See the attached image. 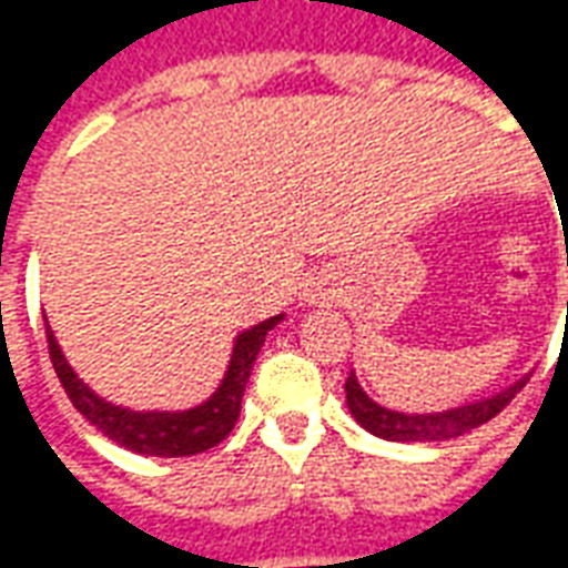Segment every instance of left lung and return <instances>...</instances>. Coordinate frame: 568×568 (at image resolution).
I'll use <instances>...</instances> for the list:
<instances>
[{
  "label": "left lung",
  "instance_id": "left-lung-1",
  "mask_svg": "<svg viewBox=\"0 0 568 568\" xmlns=\"http://www.w3.org/2000/svg\"><path fill=\"white\" fill-rule=\"evenodd\" d=\"M529 381V374L517 377L511 386H505L499 393L477 398V402H465V405L447 407V410H432V414H407V410H395V407H383L374 402L362 383H358L356 371H349L344 389H346V407L356 417V423L371 435L383 440H405V444H426V440H450L459 438L471 428L484 426L487 419L501 414V407L511 402L514 395L520 393Z\"/></svg>",
  "mask_w": 568,
  "mask_h": 568
}]
</instances>
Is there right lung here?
<instances>
[{"label": "right lung", "mask_w": 568, "mask_h": 568, "mask_svg": "<svg viewBox=\"0 0 568 568\" xmlns=\"http://www.w3.org/2000/svg\"><path fill=\"white\" fill-rule=\"evenodd\" d=\"M283 320L285 313H280V316H271V320L236 334L222 383L215 386V393L206 402L185 407V410H133V407L105 402L103 395L93 393L91 386L72 371L63 349L57 344L51 325H44V334H48V349H51L57 377L63 383L69 402L79 407L81 417L100 428L105 438L121 444L124 450L170 459V456H194V453L210 450L231 435V428L240 417V402L246 393V383L252 377V365H255L261 346H264V337Z\"/></svg>", "instance_id": "1"}]
</instances>
